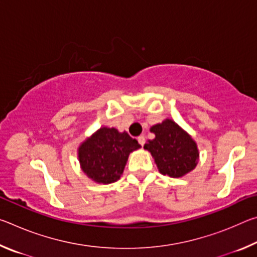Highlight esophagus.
Masks as SVG:
<instances>
[{
    "instance_id": "34e87169",
    "label": "esophagus",
    "mask_w": 257,
    "mask_h": 257,
    "mask_svg": "<svg viewBox=\"0 0 257 257\" xmlns=\"http://www.w3.org/2000/svg\"><path fill=\"white\" fill-rule=\"evenodd\" d=\"M137 139H138V143H139V144H141L142 146L145 144V136H143V135H142V136H139Z\"/></svg>"
}]
</instances>
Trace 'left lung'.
Returning <instances> with one entry per match:
<instances>
[{
	"label": "left lung",
	"mask_w": 257,
	"mask_h": 257,
	"mask_svg": "<svg viewBox=\"0 0 257 257\" xmlns=\"http://www.w3.org/2000/svg\"><path fill=\"white\" fill-rule=\"evenodd\" d=\"M154 139L146 142L144 149L153 156L160 173L180 178L193 171L198 163L196 142L172 119H164L151 127Z\"/></svg>",
	"instance_id": "obj_1"
}]
</instances>
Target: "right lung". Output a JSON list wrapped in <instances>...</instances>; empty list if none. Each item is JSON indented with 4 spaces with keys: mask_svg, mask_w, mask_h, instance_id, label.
<instances>
[{
    "mask_svg": "<svg viewBox=\"0 0 257 257\" xmlns=\"http://www.w3.org/2000/svg\"><path fill=\"white\" fill-rule=\"evenodd\" d=\"M141 149L136 139L115 128L101 127L78 147L82 172L97 184L108 185L122 176L129 154Z\"/></svg>",
    "mask_w": 257,
    "mask_h": 257,
    "instance_id": "1",
    "label": "right lung"
}]
</instances>
